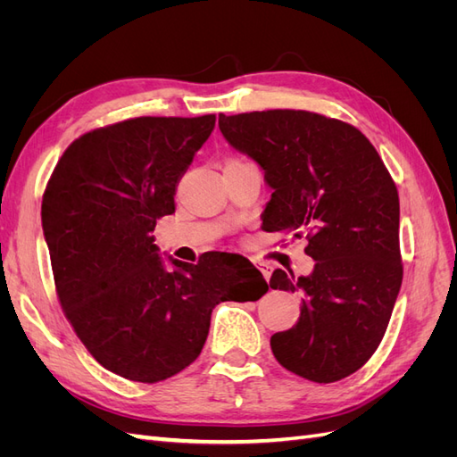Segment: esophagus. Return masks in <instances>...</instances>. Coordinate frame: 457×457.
<instances>
[{"mask_svg":"<svg viewBox=\"0 0 457 457\" xmlns=\"http://www.w3.org/2000/svg\"><path fill=\"white\" fill-rule=\"evenodd\" d=\"M255 265L262 272V276H265V280L269 282L270 280V274H272V267L269 265V262H262V261H255Z\"/></svg>","mask_w":457,"mask_h":457,"instance_id":"1","label":"esophagus"}]
</instances>
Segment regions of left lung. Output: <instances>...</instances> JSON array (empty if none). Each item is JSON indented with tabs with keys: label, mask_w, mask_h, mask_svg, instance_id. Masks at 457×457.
Wrapping results in <instances>:
<instances>
[{
	"label": "left lung",
	"mask_w": 457,
	"mask_h": 457,
	"mask_svg": "<svg viewBox=\"0 0 457 457\" xmlns=\"http://www.w3.org/2000/svg\"><path fill=\"white\" fill-rule=\"evenodd\" d=\"M219 129L265 171L267 232L305 238L311 276L276 269L272 289L301 292L297 324L270 337L286 370L334 383L361 370L389 326L403 284L398 190L368 137L309 110L225 116Z\"/></svg>",
	"instance_id": "obj_1"
}]
</instances>
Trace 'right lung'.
<instances>
[{
  "instance_id": "add662e5",
  "label": "right lung",
  "mask_w": 457,
  "mask_h": 457,
  "mask_svg": "<svg viewBox=\"0 0 457 457\" xmlns=\"http://www.w3.org/2000/svg\"><path fill=\"white\" fill-rule=\"evenodd\" d=\"M215 128V114L129 118L64 150L49 177L41 225L54 289L96 362L158 383L196 361L220 301H257L267 282L223 253L165 270L152 230L175 212V187Z\"/></svg>"
}]
</instances>
